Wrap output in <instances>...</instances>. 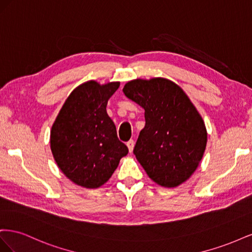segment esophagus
Returning <instances> with one entry per match:
<instances>
[{"label": "esophagus", "mask_w": 252, "mask_h": 252, "mask_svg": "<svg viewBox=\"0 0 252 252\" xmlns=\"http://www.w3.org/2000/svg\"><path fill=\"white\" fill-rule=\"evenodd\" d=\"M127 147H128L129 152H132L133 147H134V141H133V140L128 141V142H127Z\"/></svg>", "instance_id": "34e87169"}]
</instances>
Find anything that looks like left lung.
<instances>
[{
	"mask_svg": "<svg viewBox=\"0 0 252 252\" xmlns=\"http://www.w3.org/2000/svg\"><path fill=\"white\" fill-rule=\"evenodd\" d=\"M125 95L145 110V127L133 149L136 159L157 184L173 188L199 166L207 144L204 121L183 89L170 80L136 79Z\"/></svg>",
	"mask_w": 252,
	"mask_h": 252,
	"instance_id": "obj_1",
	"label": "left lung"
}]
</instances>
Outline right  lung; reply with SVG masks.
<instances>
[{
	"mask_svg": "<svg viewBox=\"0 0 252 252\" xmlns=\"http://www.w3.org/2000/svg\"><path fill=\"white\" fill-rule=\"evenodd\" d=\"M119 87L120 82L81 84L67 97L51 127L50 148L55 161L79 186L101 187L128 154L106 111L108 100Z\"/></svg>",
	"mask_w": 252,
	"mask_h": 252,
	"instance_id": "1",
	"label": "right lung"
}]
</instances>
